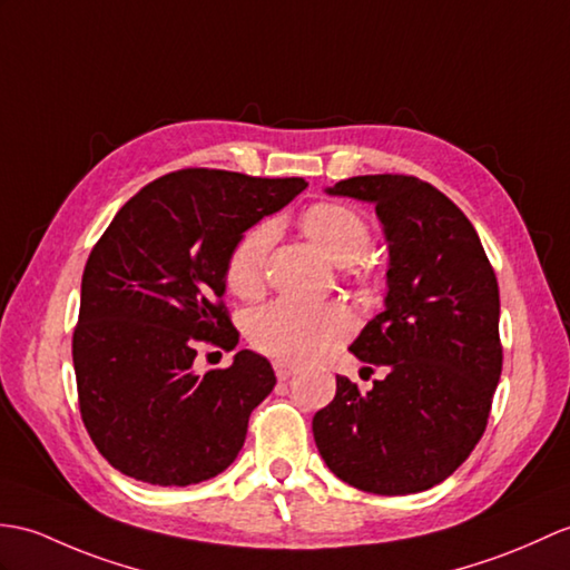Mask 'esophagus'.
<instances>
[{
  "mask_svg": "<svg viewBox=\"0 0 570 570\" xmlns=\"http://www.w3.org/2000/svg\"><path fill=\"white\" fill-rule=\"evenodd\" d=\"M274 372H276V379L279 381H286V379H291L296 374V364H291V362H274Z\"/></svg>",
  "mask_w": 570,
  "mask_h": 570,
  "instance_id": "1",
  "label": "esophagus"
}]
</instances>
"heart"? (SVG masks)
<instances>
[{
    "instance_id": "b5f03b06",
    "label": "heart",
    "mask_w": 570,
    "mask_h": 570,
    "mask_svg": "<svg viewBox=\"0 0 570 570\" xmlns=\"http://www.w3.org/2000/svg\"><path fill=\"white\" fill-rule=\"evenodd\" d=\"M303 230L337 264H352L366 255L372 230L354 208L342 204H315L301 218ZM276 225L262 220L235 243L225 267V282L237 296H253L264 279ZM354 330L352 313L340 303H306L276 298L247 317L253 345L286 362H308L333 350Z\"/></svg>"
}]
</instances>
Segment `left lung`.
Masks as SVG:
<instances>
[{
  "mask_svg": "<svg viewBox=\"0 0 570 570\" xmlns=\"http://www.w3.org/2000/svg\"><path fill=\"white\" fill-rule=\"evenodd\" d=\"M325 191L374 204L386 235L383 311L350 345L386 379L362 393L337 376L333 403L313 417L317 452L360 491H428L485 432L502 368L495 272L471 220L428 181L364 175Z\"/></svg>",
  "mask_w": 570,
  "mask_h": 570,
  "instance_id": "8db88e82",
  "label": "left lung"
}]
</instances>
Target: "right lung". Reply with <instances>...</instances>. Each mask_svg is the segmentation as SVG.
<instances>
[{"label":"right lung","instance_id":"add662e5","mask_svg":"<svg viewBox=\"0 0 570 570\" xmlns=\"http://www.w3.org/2000/svg\"><path fill=\"white\" fill-rule=\"evenodd\" d=\"M306 187L301 177L179 169L142 187L99 237L82 274L72 362L85 428L114 469L191 485L233 464L274 368L240 350L228 368L196 374V345L235 350L223 306L228 257L245 230Z\"/></svg>","mask_w":570,"mask_h":570}]
</instances>
